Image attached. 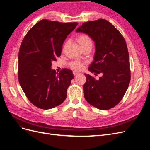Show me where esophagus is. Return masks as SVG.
Wrapping results in <instances>:
<instances>
[{"label":"esophagus","mask_w":150,"mask_h":150,"mask_svg":"<svg viewBox=\"0 0 150 150\" xmlns=\"http://www.w3.org/2000/svg\"><path fill=\"white\" fill-rule=\"evenodd\" d=\"M79 74V72H77V71H73V75L75 76H76L77 74Z\"/></svg>","instance_id":"1"}]
</instances>
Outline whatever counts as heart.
<instances>
[{
	"instance_id": "heart-1",
	"label": "heart",
	"mask_w": 150,
	"mask_h": 150,
	"mask_svg": "<svg viewBox=\"0 0 150 150\" xmlns=\"http://www.w3.org/2000/svg\"><path fill=\"white\" fill-rule=\"evenodd\" d=\"M76 40L82 49L93 45L91 39L87 34H85L79 35L76 38ZM69 66L72 69L79 71L83 69V68L84 67V63L79 61H73L69 63Z\"/></svg>"
}]
</instances>
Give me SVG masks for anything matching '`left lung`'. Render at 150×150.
Returning <instances> with one entry per match:
<instances>
[{"instance_id": "1", "label": "left lung", "mask_w": 150, "mask_h": 150, "mask_svg": "<svg viewBox=\"0 0 150 150\" xmlns=\"http://www.w3.org/2000/svg\"><path fill=\"white\" fill-rule=\"evenodd\" d=\"M76 32L88 34L94 40L96 51L88 70L96 76L102 74L98 80L84 74V98L99 110H110L121 101L130 82L129 57L125 40L114 25L102 19L84 22Z\"/></svg>"}]
</instances>
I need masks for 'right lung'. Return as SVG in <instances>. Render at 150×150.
Listing matches in <instances>:
<instances>
[{"mask_svg":"<svg viewBox=\"0 0 150 150\" xmlns=\"http://www.w3.org/2000/svg\"><path fill=\"white\" fill-rule=\"evenodd\" d=\"M78 24L42 19L28 31L22 40L18 79L25 96L36 107L49 110L66 99L74 76L66 68L57 73L51 69L52 62L61 56L66 38Z\"/></svg>","mask_w":150,"mask_h":150,"instance_id":"right-lung-1","label":"right lung"}]
</instances>
